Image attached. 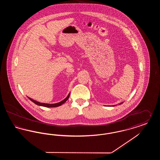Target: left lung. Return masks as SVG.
<instances>
[{
    "instance_id": "left-lung-1",
    "label": "left lung",
    "mask_w": 160,
    "mask_h": 160,
    "mask_svg": "<svg viewBox=\"0 0 160 160\" xmlns=\"http://www.w3.org/2000/svg\"><path fill=\"white\" fill-rule=\"evenodd\" d=\"M122 103H123V102H121V103H119V105H120V104H122ZM116 106V105H114V106Z\"/></svg>"
}]
</instances>
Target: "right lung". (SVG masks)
Wrapping results in <instances>:
<instances>
[{
	"mask_svg": "<svg viewBox=\"0 0 160 160\" xmlns=\"http://www.w3.org/2000/svg\"><path fill=\"white\" fill-rule=\"evenodd\" d=\"M69 95H70V93H69L68 95V96H67L65 99H63V100H62V101H61V102H59L55 103V104H47V103L39 102H38V101H35V100H33V99H32V98H29V97H28V98H29V99L31 100V101H32V102H34L35 104H37V105H38V106H39L46 107H56L60 106L61 105H62L64 102H65L68 100V99L69 97Z\"/></svg>",
	"mask_w": 160,
	"mask_h": 160,
	"instance_id": "1",
	"label": "right lung"
}]
</instances>
